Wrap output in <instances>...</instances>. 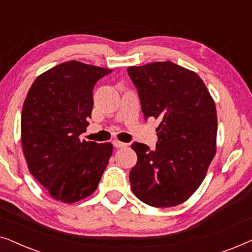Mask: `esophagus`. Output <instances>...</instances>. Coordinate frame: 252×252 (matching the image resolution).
Here are the masks:
<instances>
[{
    "label": "esophagus",
    "instance_id": "1",
    "mask_svg": "<svg viewBox=\"0 0 252 252\" xmlns=\"http://www.w3.org/2000/svg\"><path fill=\"white\" fill-rule=\"evenodd\" d=\"M112 144H113V147H116V148H125V147H127V143L120 142V141H118V140L113 141Z\"/></svg>",
    "mask_w": 252,
    "mask_h": 252
}]
</instances>
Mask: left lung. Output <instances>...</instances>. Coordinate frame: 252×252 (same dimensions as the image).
<instances>
[{"mask_svg": "<svg viewBox=\"0 0 252 252\" xmlns=\"http://www.w3.org/2000/svg\"><path fill=\"white\" fill-rule=\"evenodd\" d=\"M127 72L144 119L160 120L154 150L139 142L130 146L137 155L130 188L148 205H179L197 190L216 155L215 101L195 72L172 62L129 66Z\"/></svg>", "mask_w": 252, "mask_h": 252, "instance_id": "obj_1", "label": "left lung"}]
</instances>
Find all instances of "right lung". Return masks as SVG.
<instances>
[{
    "label": "right lung",
    "instance_id": "right-lung-1",
    "mask_svg": "<svg viewBox=\"0 0 252 252\" xmlns=\"http://www.w3.org/2000/svg\"><path fill=\"white\" fill-rule=\"evenodd\" d=\"M109 68L70 61L39 75L22 111V146L31 174L51 197L74 203L92 195L111 143L80 141L92 118L93 89Z\"/></svg>",
    "mask_w": 252,
    "mask_h": 252
}]
</instances>
